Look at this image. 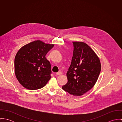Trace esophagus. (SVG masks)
<instances>
[{
    "instance_id": "34e87169",
    "label": "esophagus",
    "mask_w": 122,
    "mask_h": 122,
    "mask_svg": "<svg viewBox=\"0 0 122 122\" xmlns=\"http://www.w3.org/2000/svg\"><path fill=\"white\" fill-rule=\"evenodd\" d=\"M62 73H61V71H59L58 72H57L56 73V76H58V75H61Z\"/></svg>"
}]
</instances>
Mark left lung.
Segmentation results:
<instances>
[{
	"instance_id": "1",
	"label": "left lung",
	"mask_w": 122,
	"mask_h": 122,
	"mask_svg": "<svg viewBox=\"0 0 122 122\" xmlns=\"http://www.w3.org/2000/svg\"><path fill=\"white\" fill-rule=\"evenodd\" d=\"M73 54L67 73L68 83L62 88L74 96H81L91 90L101 70L100 61L86 43L73 42Z\"/></svg>"
}]
</instances>
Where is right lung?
Wrapping results in <instances>:
<instances>
[{"label":"right lung","mask_w":122,"mask_h":122,"mask_svg":"<svg viewBox=\"0 0 122 122\" xmlns=\"http://www.w3.org/2000/svg\"><path fill=\"white\" fill-rule=\"evenodd\" d=\"M54 45L36 40L22 46L15 59V72L25 88L35 90L45 86L50 79L51 64L46 55Z\"/></svg>","instance_id":"obj_1"}]
</instances>
